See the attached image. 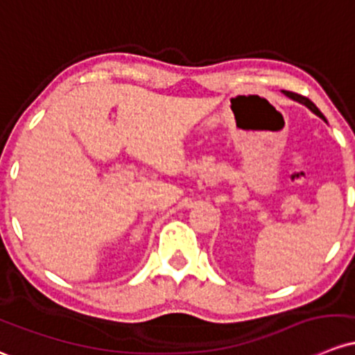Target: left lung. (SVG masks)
<instances>
[{
    "mask_svg": "<svg viewBox=\"0 0 355 355\" xmlns=\"http://www.w3.org/2000/svg\"><path fill=\"white\" fill-rule=\"evenodd\" d=\"M282 93H284L286 96H289V98L296 100V102H300V103H303V105H304V107H308V109L311 110L313 114H316V115H318L320 119H323V121H325V115H323L322 112L318 110V107H316L315 103H313L311 100H309V98H306V96H301V95H297V93H293V92H286V89H282Z\"/></svg>",
    "mask_w": 355,
    "mask_h": 355,
    "instance_id": "left-lung-1",
    "label": "left lung"
}]
</instances>
